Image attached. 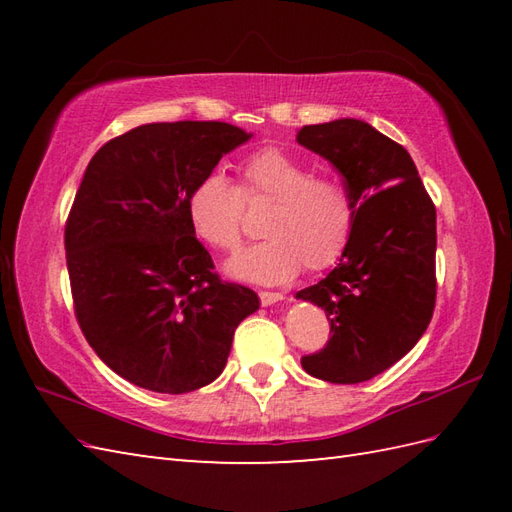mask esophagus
<instances>
[{
    "instance_id": "1",
    "label": "esophagus",
    "mask_w": 512,
    "mask_h": 512,
    "mask_svg": "<svg viewBox=\"0 0 512 512\" xmlns=\"http://www.w3.org/2000/svg\"><path fill=\"white\" fill-rule=\"evenodd\" d=\"M284 299H286V297L281 295V292H268V290L259 292V301H262V306H264V308L273 306V303H279V301H284Z\"/></svg>"
}]
</instances>
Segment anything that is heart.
<instances>
[{
    "mask_svg": "<svg viewBox=\"0 0 512 512\" xmlns=\"http://www.w3.org/2000/svg\"><path fill=\"white\" fill-rule=\"evenodd\" d=\"M242 178L239 191L224 171L213 169L189 195L193 231L220 250H233L242 239V194L248 202H275L264 224L268 239L228 259V277L277 286L295 279L303 266L323 270L339 262L356 220L354 202L341 182L312 178L308 162L277 147L250 154L242 165Z\"/></svg>",
    "mask_w": 512,
    "mask_h": 512,
    "instance_id": "obj_1",
    "label": "heart"
}]
</instances>
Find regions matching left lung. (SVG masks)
<instances>
[{
  "mask_svg": "<svg viewBox=\"0 0 512 512\" xmlns=\"http://www.w3.org/2000/svg\"><path fill=\"white\" fill-rule=\"evenodd\" d=\"M297 143L341 173L356 209L339 264L297 292L325 310L332 332L301 365L328 383H363L398 363L433 317L436 206L407 149L365 121L303 125Z\"/></svg>",
  "mask_w": 512,
  "mask_h": 512,
  "instance_id": "obj_1",
  "label": "left lung"
}]
</instances>
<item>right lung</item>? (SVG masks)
<instances>
[{
    "label": "right lung",
    "instance_id": "obj_1",
    "mask_svg": "<svg viewBox=\"0 0 512 512\" xmlns=\"http://www.w3.org/2000/svg\"><path fill=\"white\" fill-rule=\"evenodd\" d=\"M253 134L217 121L149 123L92 156L65 226L85 339L136 387L187 394L224 372L233 334L259 310L226 284L189 220V195Z\"/></svg>",
    "mask_w": 512,
    "mask_h": 512
}]
</instances>
